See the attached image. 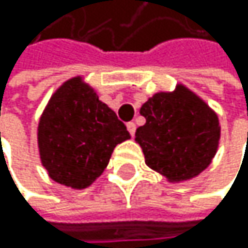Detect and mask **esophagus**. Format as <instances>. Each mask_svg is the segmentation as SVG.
Wrapping results in <instances>:
<instances>
[{
    "label": "esophagus",
    "mask_w": 248,
    "mask_h": 248,
    "mask_svg": "<svg viewBox=\"0 0 248 248\" xmlns=\"http://www.w3.org/2000/svg\"><path fill=\"white\" fill-rule=\"evenodd\" d=\"M126 128H128L129 134H131V135L134 137V135H135V129H137L135 123H134V122H129V123H126Z\"/></svg>",
    "instance_id": "1"
}]
</instances>
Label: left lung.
Returning <instances> with one entry per match:
<instances>
[{
	"label": "left lung",
	"mask_w": 248,
	"mask_h": 248,
	"mask_svg": "<svg viewBox=\"0 0 248 248\" xmlns=\"http://www.w3.org/2000/svg\"><path fill=\"white\" fill-rule=\"evenodd\" d=\"M146 125L135 132L146 164L170 182H183L202 172L214 157L220 138L217 114L178 84L174 92H159L142 104Z\"/></svg>",
	"instance_id": "left-lung-1"
}]
</instances>
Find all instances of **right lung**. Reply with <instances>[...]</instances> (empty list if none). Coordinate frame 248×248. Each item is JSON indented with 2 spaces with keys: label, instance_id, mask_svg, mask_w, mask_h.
I'll list each match as a JSON object with an SVG mask.
<instances>
[{
  "label": "right lung",
  "instance_id": "add662e5",
  "mask_svg": "<svg viewBox=\"0 0 248 248\" xmlns=\"http://www.w3.org/2000/svg\"><path fill=\"white\" fill-rule=\"evenodd\" d=\"M128 138L123 122L81 77L70 78L53 93L38 123L43 167L56 183L73 189L91 186L114 147Z\"/></svg>",
  "mask_w": 248,
  "mask_h": 248
}]
</instances>
